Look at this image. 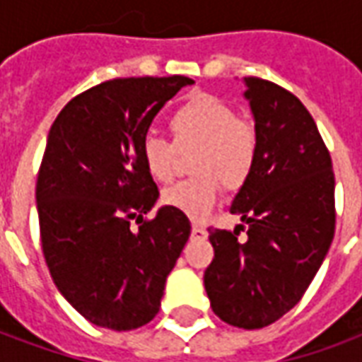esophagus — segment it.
<instances>
[{
  "label": "esophagus",
  "instance_id": "1",
  "mask_svg": "<svg viewBox=\"0 0 362 362\" xmlns=\"http://www.w3.org/2000/svg\"><path fill=\"white\" fill-rule=\"evenodd\" d=\"M192 236L194 238H207V230L204 227H199V225H194L192 227Z\"/></svg>",
  "mask_w": 362,
  "mask_h": 362
}]
</instances>
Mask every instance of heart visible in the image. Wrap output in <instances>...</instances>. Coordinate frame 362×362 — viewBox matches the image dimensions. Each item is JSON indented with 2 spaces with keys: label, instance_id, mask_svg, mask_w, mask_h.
I'll use <instances>...</instances> for the list:
<instances>
[{
  "label": "heart",
  "instance_id": "heart-1",
  "mask_svg": "<svg viewBox=\"0 0 362 362\" xmlns=\"http://www.w3.org/2000/svg\"><path fill=\"white\" fill-rule=\"evenodd\" d=\"M168 127L174 144L155 134L143 137V165L155 180L168 182L176 173L178 151L196 149L192 157L196 176L166 188L163 204L189 219H204L217 204L219 181L227 189H238L252 176L258 160V129L207 93L184 100L170 114Z\"/></svg>",
  "mask_w": 362,
  "mask_h": 362
}]
</instances>
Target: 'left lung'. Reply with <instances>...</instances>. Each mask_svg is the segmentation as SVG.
I'll return each instance as SVG.
<instances>
[{"label": "left lung", "instance_id": "1", "mask_svg": "<svg viewBox=\"0 0 362 362\" xmlns=\"http://www.w3.org/2000/svg\"><path fill=\"white\" fill-rule=\"evenodd\" d=\"M258 129V160L230 213L246 225L209 227L215 258L204 285L213 312L244 329L273 324L295 306L335 233L332 157L316 122L291 90L244 77ZM240 230L247 238H238Z\"/></svg>", "mask_w": 362, "mask_h": 362}]
</instances>
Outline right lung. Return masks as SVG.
Masks as SVG:
<instances>
[{
    "instance_id": "add662e5",
    "label": "right lung",
    "mask_w": 362,
    "mask_h": 362,
    "mask_svg": "<svg viewBox=\"0 0 362 362\" xmlns=\"http://www.w3.org/2000/svg\"><path fill=\"white\" fill-rule=\"evenodd\" d=\"M192 83L184 75L98 83L50 127L36 180L42 254L59 293L95 326L149 324L188 243L184 213L166 205L145 217L158 188L141 141L163 104Z\"/></svg>"
}]
</instances>
